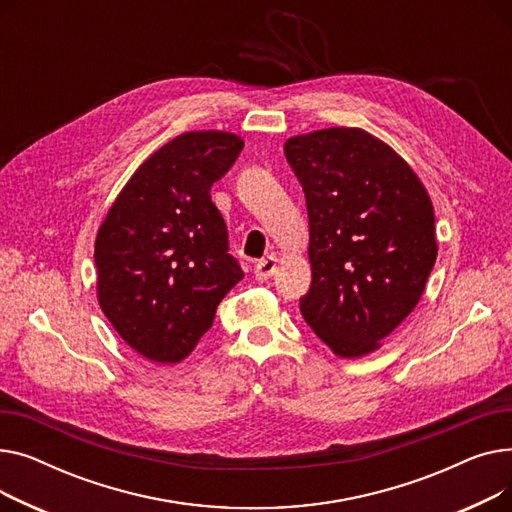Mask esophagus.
Segmentation results:
<instances>
[{
  "label": "esophagus",
  "instance_id": "obj_1",
  "mask_svg": "<svg viewBox=\"0 0 512 512\" xmlns=\"http://www.w3.org/2000/svg\"><path fill=\"white\" fill-rule=\"evenodd\" d=\"M276 267H278V257L276 255L263 257L261 261L255 263V278L261 280V282L263 280H270L274 276V272H276Z\"/></svg>",
  "mask_w": 512,
  "mask_h": 512
}]
</instances>
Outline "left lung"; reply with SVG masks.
<instances>
[{
    "instance_id": "1",
    "label": "left lung",
    "mask_w": 512,
    "mask_h": 512,
    "mask_svg": "<svg viewBox=\"0 0 512 512\" xmlns=\"http://www.w3.org/2000/svg\"><path fill=\"white\" fill-rule=\"evenodd\" d=\"M309 213L311 288L301 313L342 359L378 351L417 307L438 257L434 205L413 168L363 128L284 143Z\"/></svg>"
}]
</instances>
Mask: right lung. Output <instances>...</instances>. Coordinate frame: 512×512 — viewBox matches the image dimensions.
Returning a JSON list of instances; mask_svg holds the SVG:
<instances>
[{"mask_svg":"<svg viewBox=\"0 0 512 512\" xmlns=\"http://www.w3.org/2000/svg\"><path fill=\"white\" fill-rule=\"evenodd\" d=\"M242 147L224 130L178 134L130 176L99 226V307L132 351L153 363L191 355L220 301L245 278L209 193Z\"/></svg>","mask_w":512,"mask_h":512,"instance_id":"obj_1","label":"right lung"}]
</instances>
